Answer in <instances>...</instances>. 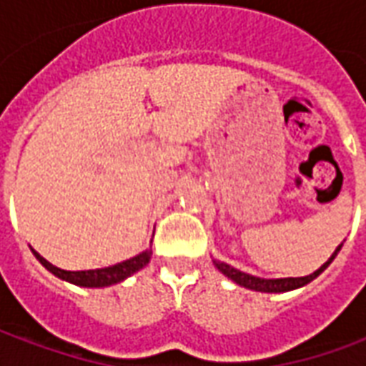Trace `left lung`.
<instances>
[{"instance_id": "8db88e82", "label": "left lung", "mask_w": 366, "mask_h": 366, "mask_svg": "<svg viewBox=\"0 0 366 366\" xmlns=\"http://www.w3.org/2000/svg\"><path fill=\"white\" fill-rule=\"evenodd\" d=\"M339 249H341V245L335 249V253L331 254L330 261L323 262L320 269L315 270L314 274L310 276H300V278H276V280H264V278H257V276H251L247 274V272H241V270L233 269V267H229L227 262H215V267L222 270L223 274L227 276V278H231L233 282H237L239 286H245V288H251V290H259V292H288V290H294V288H300V286H304V284L312 282L315 276H320L323 272V270L327 269L331 264V261L335 259V254L339 253Z\"/></svg>"}]
</instances>
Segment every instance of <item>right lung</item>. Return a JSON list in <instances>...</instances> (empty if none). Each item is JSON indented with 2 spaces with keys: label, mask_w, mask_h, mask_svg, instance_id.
Segmentation results:
<instances>
[{
  "label": "right lung",
  "mask_w": 366,
  "mask_h": 366,
  "mask_svg": "<svg viewBox=\"0 0 366 366\" xmlns=\"http://www.w3.org/2000/svg\"><path fill=\"white\" fill-rule=\"evenodd\" d=\"M35 257L41 261L43 267L51 270L52 274H56L62 280H68V282L78 284V286H88V288H99V286H112L115 282H121V280H125L127 276H131L133 272H137L139 269H143L147 262L151 261V249L149 251H143L141 254H137L133 259H129V261L117 262V264H113V267H107V269H96V270H62L59 267H54L51 262L43 259L41 254L33 251Z\"/></svg>",
  "instance_id": "right-lung-1"
}]
</instances>
